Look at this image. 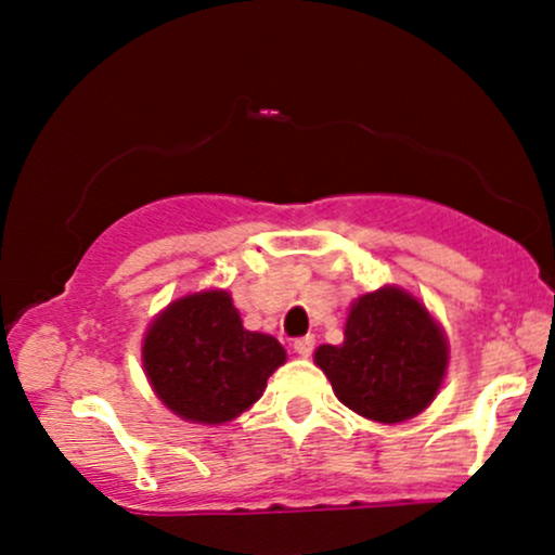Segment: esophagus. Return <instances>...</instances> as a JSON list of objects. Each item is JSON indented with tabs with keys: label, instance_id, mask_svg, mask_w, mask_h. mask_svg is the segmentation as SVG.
Here are the masks:
<instances>
[{
	"label": "esophagus",
	"instance_id": "34e87169",
	"mask_svg": "<svg viewBox=\"0 0 555 555\" xmlns=\"http://www.w3.org/2000/svg\"><path fill=\"white\" fill-rule=\"evenodd\" d=\"M292 347H295V352L299 354V358H310V354H313V349H315V339H313V336H299V339H295Z\"/></svg>",
	"mask_w": 555,
	"mask_h": 555
}]
</instances>
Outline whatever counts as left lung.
I'll return each instance as SVG.
<instances>
[{
  "label": "left lung",
  "mask_w": 555,
  "mask_h": 555,
  "mask_svg": "<svg viewBox=\"0 0 555 555\" xmlns=\"http://www.w3.org/2000/svg\"><path fill=\"white\" fill-rule=\"evenodd\" d=\"M315 365L341 404L375 423H404L436 399L449 365L443 328L399 286L362 295L349 308L339 347L321 344Z\"/></svg>",
  "instance_id": "left-lung-1"
}]
</instances>
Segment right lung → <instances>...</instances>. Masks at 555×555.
Returning a JSON list of instances; mask_svg holds the SVG:
<instances>
[{
  "mask_svg": "<svg viewBox=\"0 0 555 555\" xmlns=\"http://www.w3.org/2000/svg\"><path fill=\"white\" fill-rule=\"evenodd\" d=\"M284 360L273 336L242 326L224 289L175 299L143 339V367L156 397L175 415L201 425L229 423L250 410Z\"/></svg>",
  "mask_w": 555,
  "mask_h": 555,
  "instance_id": "add662e5",
  "label": "right lung"
}]
</instances>
